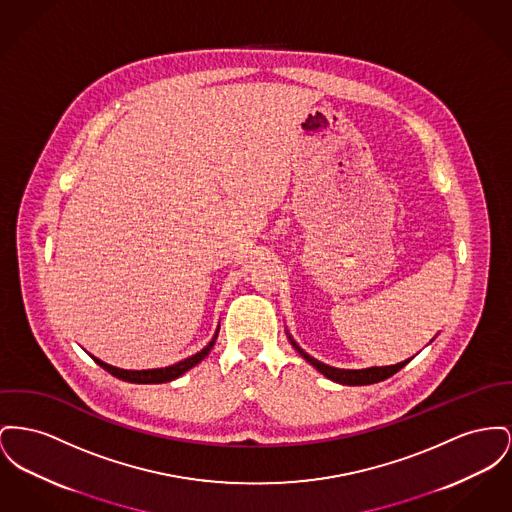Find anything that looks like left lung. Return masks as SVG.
Segmentation results:
<instances>
[{"instance_id":"left-lung-1","label":"left lung","mask_w":512,"mask_h":512,"mask_svg":"<svg viewBox=\"0 0 512 512\" xmlns=\"http://www.w3.org/2000/svg\"><path fill=\"white\" fill-rule=\"evenodd\" d=\"M286 334H288V340L292 342V346L296 348V352L300 354L303 360L307 361V363H311V365H313L319 373H323L327 379H331L334 383H340V385L358 387V385H373V383L385 381V379L392 377L396 371H400L408 361L412 360V358H410V360L400 361V363H394V365H381V367L340 369V367H332V365H327V363H323V361L311 358L307 352L301 350L300 346H298V342L290 336V332L286 331Z\"/></svg>"}]
</instances>
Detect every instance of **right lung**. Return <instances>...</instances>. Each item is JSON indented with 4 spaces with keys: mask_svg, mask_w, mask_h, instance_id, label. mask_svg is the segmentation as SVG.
<instances>
[{
    "mask_svg": "<svg viewBox=\"0 0 512 512\" xmlns=\"http://www.w3.org/2000/svg\"><path fill=\"white\" fill-rule=\"evenodd\" d=\"M218 331H220V325H218L216 332L212 334L211 342H209L203 350H199L197 354H193V356H189V358H185V360L178 361V363H174V365H168V367H156V369H121V367L110 365V363H106V361L98 360V358L92 356V354H89V356H91L92 360L96 361L102 369H106L110 375L118 377L121 381L139 383V385L168 383V381L178 379L185 371H189L191 367H195L197 363H201V361L209 356V352H211L212 346H214V342H216V338H218Z\"/></svg>",
    "mask_w": 512,
    "mask_h": 512,
    "instance_id": "1",
    "label": "right lung"
}]
</instances>
